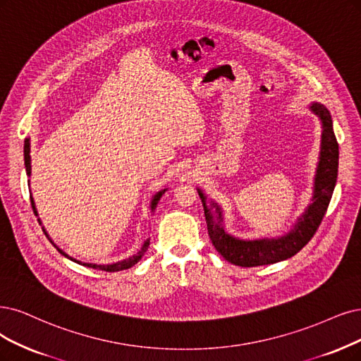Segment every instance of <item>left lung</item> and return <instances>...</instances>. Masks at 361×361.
Returning <instances> with one entry per match:
<instances>
[{"instance_id":"1","label":"left lung","mask_w":361,"mask_h":361,"mask_svg":"<svg viewBox=\"0 0 361 361\" xmlns=\"http://www.w3.org/2000/svg\"><path fill=\"white\" fill-rule=\"evenodd\" d=\"M310 110L322 122L319 156L314 177L311 204L306 207L298 221L293 224L290 232L278 238H236L224 229L221 207L214 201H208L205 193L199 188L196 189L202 201L211 243L228 262L236 266H243V268L283 262L299 252L311 241V238L317 232L336 185L339 145L335 132H333L330 111L319 102H312L310 105Z\"/></svg>"}]
</instances>
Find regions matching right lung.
Wrapping results in <instances>:
<instances>
[{
    "label": "right lung",
    "instance_id": "1",
    "mask_svg": "<svg viewBox=\"0 0 361 361\" xmlns=\"http://www.w3.org/2000/svg\"><path fill=\"white\" fill-rule=\"evenodd\" d=\"M31 140L30 138H26L25 140V145H23V157H25V169H26V176H31ZM28 184H30V181H28ZM168 189H164V190H159L153 197H152V202H150V209H152V212H154V209H156V207H157V204H159V201H160V197H162V195L166 192ZM31 205H32V209H34V212H35V216H38V212H37V208H35V202H34V199H32V196H31ZM38 221H39V224H42V220L38 219ZM43 232L46 233V236L50 239V236H49V233L46 232V229H44V226H43ZM50 243L56 247V250L61 252L62 256H65L66 259H70V260H73V262H75V263H78V264H83V266H87V268H92V269H99V271H105V272H117V271H125V269H129V268H132L133 264H137L140 260H141V257L144 256V252L147 251V248H149V245H150V239H145L144 241V244H142V247H141V250L137 252V255H133V256H130V257H128V259H125V260H120V262H116V263H110V264H98V263H85V262H80V260H77V259H74V257H71V256H68L66 255V252L63 251V250H61L55 243L51 241L50 239Z\"/></svg>",
    "mask_w": 361,
    "mask_h": 361
}]
</instances>
